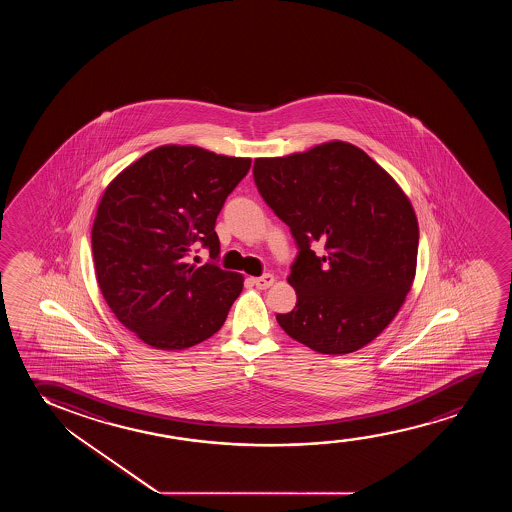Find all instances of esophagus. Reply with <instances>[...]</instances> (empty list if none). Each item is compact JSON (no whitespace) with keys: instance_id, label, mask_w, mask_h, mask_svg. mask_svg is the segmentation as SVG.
Returning <instances> with one entry per match:
<instances>
[{"instance_id":"1","label":"esophagus","mask_w":512,"mask_h":512,"mask_svg":"<svg viewBox=\"0 0 512 512\" xmlns=\"http://www.w3.org/2000/svg\"><path fill=\"white\" fill-rule=\"evenodd\" d=\"M253 285L255 287L260 288V290H266V288L271 287L274 283L273 274H264V276H260V278H253Z\"/></svg>"}]
</instances>
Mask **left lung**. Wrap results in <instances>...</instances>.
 I'll list each match as a JSON object with an SVG mask.
<instances>
[{
	"label": "left lung",
	"mask_w": 512,
	"mask_h": 512,
	"mask_svg": "<svg viewBox=\"0 0 512 512\" xmlns=\"http://www.w3.org/2000/svg\"><path fill=\"white\" fill-rule=\"evenodd\" d=\"M253 180L299 248L288 276L297 304L276 315L281 329L323 355L364 348L413 285L420 232L411 201L378 162L344 141L255 159Z\"/></svg>",
	"instance_id": "obj_1"
}]
</instances>
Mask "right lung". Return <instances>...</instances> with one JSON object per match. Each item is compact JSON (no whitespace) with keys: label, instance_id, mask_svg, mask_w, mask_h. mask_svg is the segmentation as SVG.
<instances>
[{"label":"right lung","instance_id":"obj_1","mask_svg":"<svg viewBox=\"0 0 512 512\" xmlns=\"http://www.w3.org/2000/svg\"><path fill=\"white\" fill-rule=\"evenodd\" d=\"M252 159L164 145L106 187L92 225L96 278L108 308L157 350H183L224 325L243 276L213 262L218 213ZM197 244L211 263L188 262Z\"/></svg>","mask_w":512,"mask_h":512}]
</instances>
